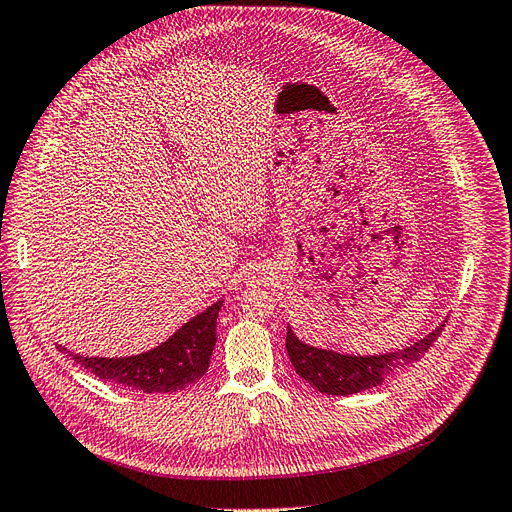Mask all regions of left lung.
<instances>
[{
  "label": "left lung",
  "instance_id": "obj_1",
  "mask_svg": "<svg viewBox=\"0 0 512 512\" xmlns=\"http://www.w3.org/2000/svg\"><path fill=\"white\" fill-rule=\"evenodd\" d=\"M443 327L445 325H439L424 339H418V342L403 350L375 356H352L314 348L301 342L293 329L287 327V352L297 375L304 377L312 388L325 394L348 396L380 386L394 371L418 363L428 348L437 342Z\"/></svg>",
  "mask_w": 512,
  "mask_h": 512
}]
</instances>
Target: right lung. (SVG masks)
<instances>
[{
    "label": "right lung",
    "instance_id": "1",
    "mask_svg": "<svg viewBox=\"0 0 512 512\" xmlns=\"http://www.w3.org/2000/svg\"><path fill=\"white\" fill-rule=\"evenodd\" d=\"M223 301L208 306L192 320L170 335L164 344L143 354L126 358L80 356L59 346L75 363L94 373L99 380L135 388L147 394L177 392L198 382L211 365V354L217 344V316Z\"/></svg>",
    "mask_w": 512,
    "mask_h": 512
}]
</instances>
